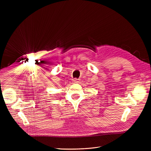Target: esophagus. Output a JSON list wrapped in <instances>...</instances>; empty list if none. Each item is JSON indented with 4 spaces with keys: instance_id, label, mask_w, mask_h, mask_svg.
Masks as SVG:
<instances>
[{
    "instance_id": "34e87169",
    "label": "esophagus",
    "mask_w": 151,
    "mask_h": 151,
    "mask_svg": "<svg viewBox=\"0 0 151 151\" xmlns=\"http://www.w3.org/2000/svg\"><path fill=\"white\" fill-rule=\"evenodd\" d=\"M73 83H78V80L76 79V78L73 79Z\"/></svg>"
}]
</instances>
